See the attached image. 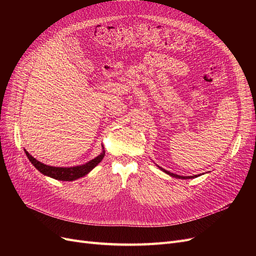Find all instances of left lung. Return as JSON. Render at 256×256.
Here are the masks:
<instances>
[{
    "mask_svg": "<svg viewBox=\"0 0 256 256\" xmlns=\"http://www.w3.org/2000/svg\"><path fill=\"white\" fill-rule=\"evenodd\" d=\"M158 168H159L160 170H162V171H164V173L168 174L170 176H173V177H175V178H182V180H188V178H194V177L200 176V175H194V176H180V175H177V174H173V173H171V172H168V171H166V170L162 168H160V166H158Z\"/></svg>",
    "mask_w": 256,
    "mask_h": 256,
    "instance_id": "8db88e82",
    "label": "left lung"
}]
</instances>
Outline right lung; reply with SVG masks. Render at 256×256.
I'll use <instances>...</instances> for the list:
<instances>
[{"instance_id": "add662e5", "label": "right lung", "mask_w": 256, "mask_h": 256, "mask_svg": "<svg viewBox=\"0 0 256 256\" xmlns=\"http://www.w3.org/2000/svg\"><path fill=\"white\" fill-rule=\"evenodd\" d=\"M24 152L26 154L28 160L30 161V164H32L40 173H42L44 175H47L49 177H52L54 180H63V182H72L88 174L104 157V150H102V152L100 154L99 156L88 161V164H85L78 166H72V168H58V166L44 164L40 161L36 160L32 154H30L26 150Z\"/></svg>"}]
</instances>
